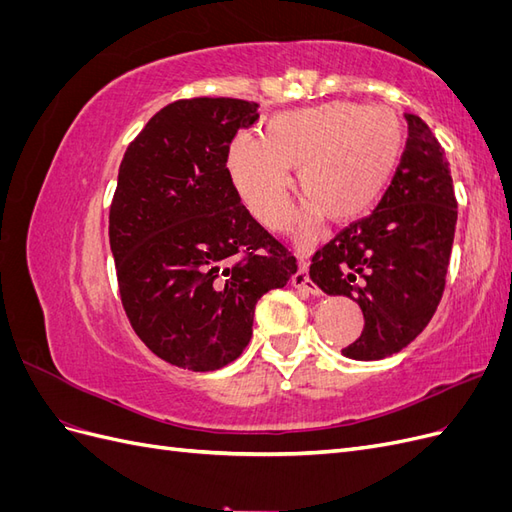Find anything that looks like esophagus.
Listing matches in <instances>:
<instances>
[{"label":"esophagus","instance_id":"1","mask_svg":"<svg viewBox=\"0 0 512 512\" xmlns=\"http://www.w3.org/2000/svg\"><path fill=\"white\" fill-rule=\"evenodd\" d=\"M292 286L294 288H299V290H305V292H309V294H320V288L309 280V275H307V265L305 262H301L299 265V269H297V273L292 275Z\"/></svg>","mask_w":512,"mask_h":512}]
</instances>
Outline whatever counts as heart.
I'll return each instance as SVG.
<instances>
[{"mask_svg":"<svg viewBox=\"0 0 512 512\" xmlns=\"http://www.w3.org/2000/svg\"><path fill=\"white\" fill-rule=\"evenodd\" d=\"M404 143V123L391 108L339 100L275 115L262 138L235 136L226 168L247 209L269 228L290 218V168H299L309 213L352 222L378 203Z\"/></svg>","mask_w":512,"mask_h":512,"instance_id":"1","label":"heart"}]
</instances>
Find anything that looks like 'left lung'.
Returning <instances> with one entry per match:
<instances>
[{
	"instance_id": "left-lung-1",
	"label": "left lung",
	"mask_w": 512,
	"mask_h": 512,
	"mask_svg": "<svg viewBox=\"0 0 512 512\" xmlns=\"http://www.w3.org/2000/svg\"><path fill=\"white\" fill-rule=\"evenodd\" d=\"M408 143L378 207L312 256L309 277L331 297L359 303L365 327L342 350L378 361L406 348L436 314L457 224L444 149L427 123L406 115Z\"/></svg>"
}]
</instances>
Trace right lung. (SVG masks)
Masks as SVG:
<instances>
[{"instance_id":"1","label":"right lung","mask_w":512,"mask_h":512,"mask_svg":"<svg viewBox=\"0 0 512 512\" xmlns=\"http://www.w3.org/2000/svg\"><path fill=\"white\" fill-rule=\"evenodd\" d=\"M258 104L192 98L164 106L119 166L108 237L132 329L170 365L215 371L250 344L262 294L297 258L241 203L226 168Z\"/></svg>"}]
</instances>
